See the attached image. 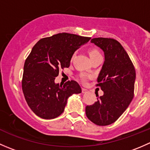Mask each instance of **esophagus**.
Wrapping results in <instances>:
<instances>
[{
    "instance_id": "1",
    "label": "esophagus",
    "mask_w": 150,
    "mask_h": 150,
    "mask_svg": "<svg viewBox=\"0 0 150 150\" xmlns=\"http://www.w3.org/2000/svg\"><path fill=\"white\" fill-rule=\"evenodd\" d=\"M88 90L87 89H85V88H82V93H87Z\"/></svg>"
}]
</instances>
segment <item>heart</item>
Masks as SVG:
<instances>
[{"mask_svg":"<svg viewBox=\"0 0 150 150\" xmlns=\"http://www.w3.org/2000/svg\"><path fill=\"white\" fill-rule=\"evenodd\" d=\"M88 54H89V57H90L91 59H93L94 58L96 57H99V56H101L100 53L99 51H98L97 49L96 48H91V49L89 50L88 51ZM74 57V55L72 56V57ZM91 78V75H88V74H86V73H81L79 75V79L81 80V81L83 83H86L88 82L89 79Z\"/></svg>","mask_w":150,"mask_h":150,"instance_id":"obj_1","label":"heart"}]
</instances>
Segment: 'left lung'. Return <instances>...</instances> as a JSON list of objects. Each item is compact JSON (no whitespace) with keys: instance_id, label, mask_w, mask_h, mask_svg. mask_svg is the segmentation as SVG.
<instances>
[{"instance_id":"left-lung-1","label":"left lung","mask_w":150,"mask_h":150,"mask_svg":"<svg viewBox=\"0 0 150 150\" xmlns=\"http://www.w3.org/2000/svg\"><path fill=\"white\" fill-rule=\"evenodd\" d=\"M91 42L104 53L105 59L96 85L104 95L93 104L86 106V114L93 123L104 126L115 122L132 101L136 71L129 56L117 40L95 38Z\"/></svg>"}]
</instances>
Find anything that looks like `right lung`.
I'll list each match as a JSON object with an SVG mask.
<instances>
[{"instance_id":"add662e5","label":"right lung","mask_w":150,"mask_h":150,"mask_svg":"<svg viewBox=\"0 0 150 150\" xmlns=\"http://www.w3.org/2000/svg\"><path fill=\"white\" fill-rule=\"evenodd\" d=\"M91 38L62 33L40 39L33 46L24 65L22 88L33 112L43 119H54L64 112L73 93H81L75 81L56 84L60 69L69 67L74 52Z\"/></svg>"}]
</instances>
